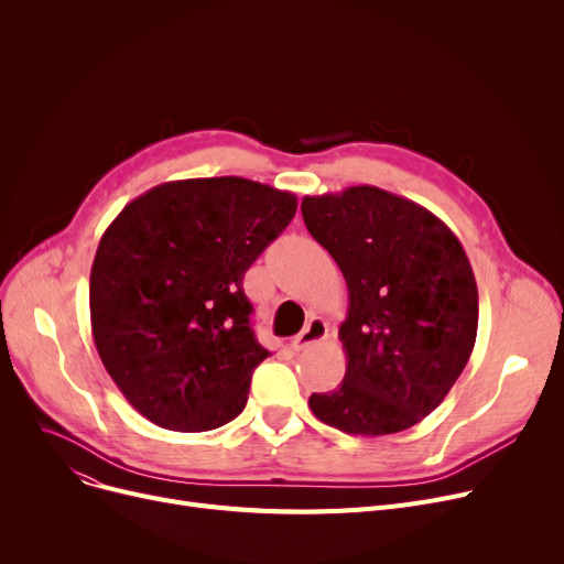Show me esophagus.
<instances>
[{"label":"esophagus","mask_w":564,"mask_h":564,"mask_svg":"<svg viewBox=\"0 0 564 564\" xmlns=\"http://www.w3.org/2000/svg\"><path fill=\"white\" fill-rule=\"evenodd\" d=\"M327 336H329V324L324 322L322 317H313L304 327V332L290 340V347L292 349H304V347H308L313 343L324 340Z\"/></svg>","instance_id":"1"}]
</instances>
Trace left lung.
<instances>
[{"label":"left lung","mask_w":564,"mask_h":564,"mask_svg":"<svg viewBox=\"0 0 564 564\" xmlns=\"http://www.w3.org/2000/svg\"><path fill=\"white\" fill-rule=\"evenodd\" d=\"M302 215L349 294L345 377L308 406L345 434L409 430L448 395L476 345L478 285L464 247L423 205L370 185L304 196Z\"/></svg>","instance_id":"1"}]
</instances>
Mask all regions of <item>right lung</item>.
I'll list each match as a JSON object with an SVG mask.
<instances>
[{
    "instance_id": "1",
    "label": "right lung",
    "mask_w": 564,
    "mask_h": 564,
    "mask_svg": "<svg viewBox=\"0 0 564 564\" xmlns=\"http://www.w3.org/2000/svg\"><path fill=\"white\" fill-rule=\"evenodd\" d=\"M294 213V194L224 175L158 185L109 224L91 267V332L141 416L173 432L240 416L270 357L242 279Z\"/></svg>"
}]
</instances>
